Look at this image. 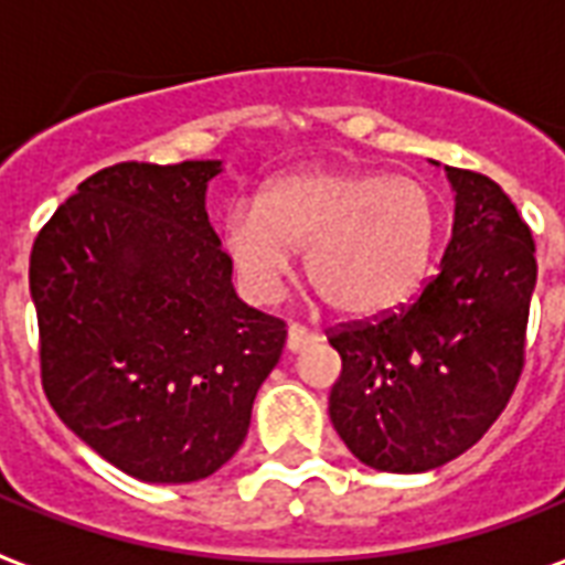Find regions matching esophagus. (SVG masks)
Masks as SVG:
<instances>
[{
	"instance_id": "esophagus-1",
	"label": "esophagus",
	"mask_w": 565,
	"mask_h": 565,
	"mask_svg": "<svg viewBox=\"0 0 565 565\" xmlns=\"http://www.w3.org/2000/svg\"><path fill=\"white\" fill-rule=\"evenodd\" d=\"M315 341L317 332L305 329V326L290 323V329H287V350H290V353H299V350H305L308 344H315Z\"/></svg>"
}]
</instances>
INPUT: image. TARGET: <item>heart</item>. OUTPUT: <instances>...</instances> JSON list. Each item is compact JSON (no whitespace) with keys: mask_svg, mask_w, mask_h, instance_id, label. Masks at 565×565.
Here are the masks:
<instances>
[{"mask_svg":"<svg viewBox=\"0 0 565 565\" xmlns=\"http://www.w3.org/2000/svg\"><path fill=\"white\" fill-rule=\"evenodd\" d=\"M440 233L425 182L350 167H299L266 182L257 206L236 203L221 224L242 294L275 302L305 248V271L326 305L380 317L425 281Z\"/></svg>","mask_w":565,"mask_h":565,"instance_id":"obj_1","label":"heart"}]
</instances>
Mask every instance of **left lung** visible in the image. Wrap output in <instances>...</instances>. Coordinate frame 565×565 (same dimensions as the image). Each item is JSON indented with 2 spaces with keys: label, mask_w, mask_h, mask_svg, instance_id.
Listing matches in <instances>:
<instances>
[{
  "label": "left lung",
  "mask_w": 565,
  "mask_h": 565,
  "mask_svg": "<svg viewBox=\"0 0 565 565\" xmlns=\"http://www.w3.org/2000/svg\"><path fill=\"white\" fill-rule=\"evenodd\" d=\"M452 239L416 302L329 335L341 377L329 419L359 461L425 473L467 452L524 367L536 245L494 179L446 167Z\"/></svg>",
  "instance_id": "left-lung-1"
}]
</instances>
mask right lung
Masks as SVG:
<instances>
[{"mask_svg": "<svg viewBox=\"0 0 565 565\" xmlns=\"http://www.w3.org/2000/svg\"><path fill=\"white\" fill-rule=\"evenodd\" d=\"M221 161L113 164L77 185L29 257L50 407L104 461L154 484L239 452L284 320L248 308L209 224Z\"/></svg>", "mask_w": 565, "mask_h": 565, "instance_id": "1", "label": "right lung"}]
</instances>
